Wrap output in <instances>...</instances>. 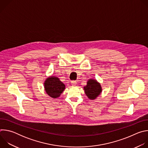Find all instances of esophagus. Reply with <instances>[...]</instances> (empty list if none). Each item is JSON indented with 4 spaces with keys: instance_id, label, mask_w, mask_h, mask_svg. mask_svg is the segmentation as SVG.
Masks as SVG:
<instances>
[{
    "instance_id": "1",
    "label": "esophagus",
    "mask_w": 148,
    "mask_h": 148,
    "mask_svg": "<svg viewBox=\"0 0 148 148\" xmlns=\"http://www.w3.org/2000/svg\"><path fill=\"white\" fill-rule=\"evenodd\" d=\"M71 84L73 86H74V85H75V84H77V81H71Z\"/></svg>"
}]
</instances>
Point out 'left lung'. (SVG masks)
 Instances as JSON below:
<instances>
[{"label":"left lung","instance_id":"obj_1","mask_svg":"<svg viewBox=\"0 0 148 148\" xmlns=\"http://www.w3.org/2000/svg\"><path fill=\"white\" fill-rule=\"evenodd\" d=\"M87 96L90 99L96 98L101 93L102 89L100 84L94 79H89L87 82V86L84 87Z\"/></svg>","mask_w":148,"mask_h":148}]
</instances>
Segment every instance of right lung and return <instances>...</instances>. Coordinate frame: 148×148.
<instances>
[{
	"instance_id": "obj_1",
	"label": "right lung",
	"mask_w": 148,
	"mask_h": 148,
	"mask_svg": "<svg viewBox=\"0 0 148 148\" xmlns=\"http://www.w3.org/2000/svg\"><path fill=\"white\" fill-rule=\"evenodd\" d=\"M45 88L47 94L56 98L61 95L65 89V85L56 77L48 78L45 82Z\"/></svg>"
}]
</instances>
